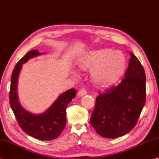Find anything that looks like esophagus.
<instances>
[{"mask_svg": "<svg viewBox=\"0 0 159 159\" xmlns=\"http://www.w3.org/2000/svg\"><path fill=\"white\" fill-rule=\"evenodd\" d=\"M87 94V91H86L85 89H80L79 93H78V96L79 97H82L83 95H85Z\"/></svg>", "mask_w": 159, "mask_h": 159, "instance_id": "esophagus-1", "label": "esophagus"}]
</instances>
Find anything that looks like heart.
Here are the masks:
<instances>
[{
    "label": "heart",
    "mask_w": 159,
    "mask_h": 159,
    "mask_svg": "<svg viewBox=\"0 0 159 159\" xmlns=\"http://www.w3.org/2000/svg\"><path fill=\"white\" fill-rule=\"evenodd\" d=\"M126 60L120 51L102 49L91 51L80 61L83 69H93V79L99 85H109L122 76Z\"/></svg>",
    "instance_id": "heart-1"
}]
</instances>
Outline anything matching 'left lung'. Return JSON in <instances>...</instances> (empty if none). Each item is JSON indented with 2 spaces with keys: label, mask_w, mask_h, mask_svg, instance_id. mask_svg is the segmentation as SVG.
<instances>
[{
  "label": "left lung",
  "mask_w": 159,
  "mask_h": 159,
  "mask_svg": "<svg viewBox=\"0 0 159 159\" xmlns=\"http://www.w3.org/2000/svg\"><path fill=\"white\" fill-rule=\"evenodd\" d=\"M130 56L121 82L96 98L90 123L103 138H119L133 130L145 104L144 70L136 56Z\"/></svg>",
  "instance_id": "obj_1"
}]
</instances>
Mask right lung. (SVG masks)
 Returning a JSON list of instances; mask_svg holds the SVG:
<instances>
[{"label":"right lung","instance_id":"add662e5","mask_svg":"<svg viewBox=\"0 0 159 159\" xmlns=\"http://www.w3.org/2000/svg\"><path fill=\"white\" fill-rule=\"evenodd\" d=\"M41 54L37 50L29 51L15 66L10 83V104L19 125L26 133L40 140H52L57 138L65 128L66 107L74 98L76 90L72 88L61 94L52 105L42 114H32L21 107L17 96L18 77L21 66L29 59Z\"/></svg>","mask_w":159,"mask_h":159}]
</instances>
